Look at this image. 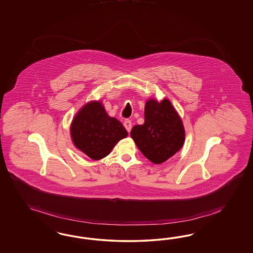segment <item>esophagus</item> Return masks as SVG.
I'll list each match as a JSON object with an SVG mask.
<instances>
[{
    "label": "esophagus",
    "mask_w": 253,
    "mask_h": 253,
    "mask_svg": "<svg viewBox=\"0 0 253 253\" xmlns=\"http://www.w3.org/2000/svg\"><path fill=\"white\" fill-rule=\"evenodd\" d=\"M123 125H124L125 129L128 130V132H130V130H131V123H130V121H129V120H126V121H124Z\"/></svg>",
    "instance_id": "34e87169"
}]
</instances>
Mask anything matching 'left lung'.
Segmentation results:
<instances>
[{
  "label": "left lung",
  "mask_w": 253,
  "mask_h": 253,
  "mask_svg": "<svg viewBox=\"0 0 253 253\" xmlns=\"http://www.w3.org/2000/svg\"><path fill=\"white\" fill-rule=\"evenodd\" d=\"M130 136L147 160L161 164L183 147L185 131L169 100L150 98L145 105V123L133 126Z\"/></svg>",
  "instance_id": "obj_1"
}]
</instances>
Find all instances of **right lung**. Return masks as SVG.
Wrapping results in <instances>:
<instances>
[{
  "label": "right lung",
  "instance_id": "obj_1",
  "mask_svg": "<svg viewBox=\"0 0 253 253\" xmlns=\"http://www.w3.org/2000/svg\"><path fill=\"white\" fill-rule=\"evenodd\" d=\"M127 135L123 123L107 115L103 104L96 100L85 104L70 124L73 145L93 161L107 157Z\"/></svg>",
  "mask_w": 253,
  "mask_h": 253
}]
</instances>
